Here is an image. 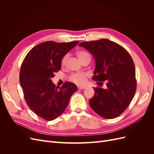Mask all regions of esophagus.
Listing matches in <instances>:
<instances>
[{
    "instance_id": "1",
    "label": "esophagus",
    "mask_w": 154,
    "mask_h": 154,
    "mask_svg": "<svg viewBox=\"0 0 154 154\" xmlns=\"http://www.w3.org/2000/svg\"><path fill=\"white\" fill-rule=\"evenodd\" d=\"M86 87L84 86H78V89H85Z\"/></svg>"
}]
</instances>
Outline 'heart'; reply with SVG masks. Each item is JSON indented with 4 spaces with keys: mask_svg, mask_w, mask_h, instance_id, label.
<instances>
[{
    "mask_svg": "<svg viewBox=\"0 0 154 154\" xmlns=\"http://www.w3.org/2000/svg\"><path fill=\"white\" fill-rule=\"evenodd\" d=\"M77 55L81 62H82L83 60H84L87 58H91L90 54L85 51L81 50V51H78ZM67 57H68V54H67L63 55L61 59V62H60L62 66H63L64 65L66 64ZM86 78H87V74L84 72L72 73L69 76V80L70 81L76 83L77 85H83L86 82Z\"/></svg>",
    "mask_w": 154,
    "mask_h": 154,
    "instance_id": "obj_1",
    "label": "heart"
}]
</instances>
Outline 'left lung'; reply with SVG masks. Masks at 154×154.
Returning <instances> with one entry per match:
<instances>
[{
	"mask_svg": "<svg viewBox=\"0 0 154 154\" xmlns=\"http://www.w3.org/2000/svg\"><path fill=\"white\" fill-rule=\"evenodd\" d=\"M79 46L90 51L96 60L92 80L107 82L106 89L94 88L90 106L104 118L118 117L127 109L136 91V69L131 56L122 45L107 39L83 42Z\"/></svg>",
	"mask_w": 154,
	"mask_h": 154,
	"instance_id": "1",
	"label": "left lung"
}]
</instances>
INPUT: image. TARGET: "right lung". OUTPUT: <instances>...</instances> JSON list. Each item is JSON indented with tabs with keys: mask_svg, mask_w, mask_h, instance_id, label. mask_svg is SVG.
Returning a JSON list of instances; mask_svg holds the SVG:
<instances>
[{
	"mask_svg": "<svg viewBox=\"0 0 154 154\" xmlns=\"http://www.w3.org/2000/svg\"><path fill=\"white\" fill-rule=\"evenodd\" d=\"M79 42L58 43L47 41L31 49L22 63L19 81L29 108L47 121L57 118L68 106L77 91L74 83L66 82L56 87L51 78L61 69V59Z\"/></svg>",
	"mask_w": 154,
	"mask_h": 154,
	"instance_id": "1",
	"label": "right lung"
}]
</instances>
